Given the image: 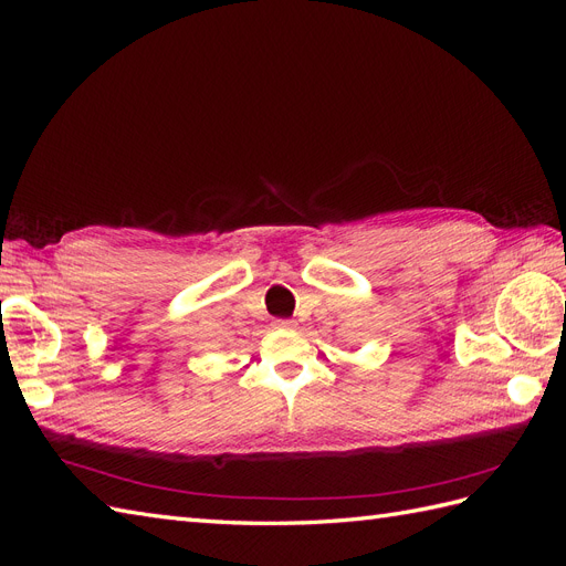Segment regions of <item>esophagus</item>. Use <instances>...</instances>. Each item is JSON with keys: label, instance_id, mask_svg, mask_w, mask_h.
Listing matches in <instances>:
<instances>
[{"label": "esophagus", "instance_id": "1", "mask_svg": "<svg viewBox=\"0 0 566 566\" xmlns=\"http://www.w3.org/2000/svg\"><path fill=\"white\" fill-rule=\"evenodd\" d=\"M273 328L290 331V328H295V321H290V318H276V321H273Z\"/></svg>", "mask_w": 566, "mask_h": 566}]
</instances>
